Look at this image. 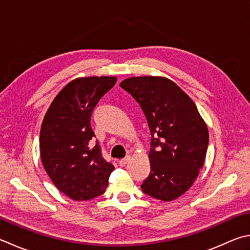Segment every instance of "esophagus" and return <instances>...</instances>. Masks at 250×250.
Returning a JSON list of instances; mask_svg holds the SVG:
<instances>
[{
  "instance_id": "1",
  "label": "esophagus",
  "mask_w": 250,
  "mask_h": 250,
  "mask_svg": "<svg viewBox=\"0 0 250 250\" xmlns=\"http://www.w3.org/2000/svg\"><path fill=\"white\" fill-rule=\"evenodd\" d=\"M129 159H130V157H125L124 159L119 160V166H121V167H125V166L126 165V163H128V161H129Z\"/></svg>"
}]
</instances>
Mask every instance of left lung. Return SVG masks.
Returning <instances> with one entry per match:
<instances>
[{
    "label": "left lung",
    "instance_id": "left-lung-1",
    "mask_svg": "<svg viewBox=\"0 0 250 250\" xmlns=\"http://www.w3.org/2000/svg\"><path fill=\"white\" fill-rule=\"evenodd\" d=\"M122 89L141 105L150 131V173L145 194L163 202L179 198L197 179L206 158L209 132L192 99L165 77H131Z\"/></svg>",
    "mask_w": 250,
    "mask_h": 250
}]
</instances>
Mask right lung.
Wrapping results in <instances>:
<instances>
[{
  "mask_svg": "<svg viewBox=\"0 0 250 250\" xmlns=\"http://www.w3.org/2000/svg\"><path fill=\"white\" fill-rule=\"evenodd\" d=\"M116 77L93 76L70 81L48 107L40 131V155L54 185L77 202L105 193L115 167L94 143L91 115L116 84Z\"/></svg>",
  "mask_w": 250,
  "mask_h": 250,
  "instance_id": "add662e5",
  "label": "right lung"
}]
</instances>
